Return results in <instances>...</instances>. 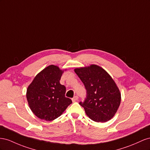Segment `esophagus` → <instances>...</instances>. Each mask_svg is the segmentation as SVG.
Listing matches in <instances>:
<instances>
[{
  "label": "esophagus",
  "mask_w": 150,
  "mask_h": 150,
  "mask_svg": "<svg viewBox=\"0 0 150 150\" xmlns=\"http://www.w3.org/2000/svg\"><path fill=\"white\" fill-rule=\"evenodd\" d=\"M78 99H79V97H78V96H74V97L72 98V101H73V102H76V100H78Z\"/></svg>",
  "instance_id": "esophagus-1"
}]
</instances>
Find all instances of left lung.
<instances>
[{"mask_svg": "<svg viewBox=\"0 0 150 150\" xmlns=\"http://www.w3.org/2000/svg\"><path fill=\"white\" fill-rule=\"evenodd\" d=\"M87 91V96L79 104L90 119L106 122L116 113L121 103V93L113 79L103 68L92 65L75 69Z\"/></svg>", "mask_w": 150, "mask_h": 150, "instance_id": "1", "label": "left lung"}]
</instances>
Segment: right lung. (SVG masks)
Listing matches in <instances>:
<instances>
[{
	"mask_svg": "<svg viewBox=\"0 0 150 150\" xmlns=\"http://www.w3.org/2000/svg\"><path fill=\"white\" fill-rule=\"evenodd\" d=\"M63 72L57 66L50 65L39 73L29 85L26 93L28 104L38 118L53 121L72 103L65 97L66 87L59 83Z\"/></svg>",
	"mask_w": 150,
	"mask_h": 150,
	"instance_id": "obj_1",
	"label": "right lung"
}]
</instances>
